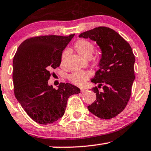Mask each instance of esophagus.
Returning a JSON list of instances; mask_svg holds the SVG:
<instances>
[{
  "label": "esophagus",
  "mask_w": 151,
  "mask_h": 151,
  "mask_svg": "<svg viewBox=\"0 0 151 151\" xmlns=\"http://www.w3.org/2000/svg\"><path fill=\"white\" fill-rule=\"evenodd\" d=\"M86 91H87V90L83 89V88H81V93H84Z\"/></svg>",
  "instance_id": "1"
}]
</instances>
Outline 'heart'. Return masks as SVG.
Returning a JSON list of instances; mask_svg holds the SVG:
<instances>
[{
  "label": "heart",
  "mask_w": 151,
  "mask_h": 151,
  "mask_svg": "<svg viewBox=\"0 0 151 151\" xmlns=\"http://www.w3.org/2000/svg\"><path fill=\"white\" fill-rule=\"evenodd\" d=\"M74 47L76 51L79 55L84 57L86 58H91L92 56L93 51H94V46L91 42L88 41L85 39H80L74 43ZM67 56L66 51H63L60 57V65H63L65 60ZM88 74L83 71H78L72 72L70 74L69 78L70 81L77 86H83L86 83V81L88 79Z\"/></svg>",
  "instance_id": "obj_1"
}]
</instances>
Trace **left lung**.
Segmentation results:
<instances>
[{
	"label": "left lung",
	"instance_id": "obj_1",
	"mask_svg": "<svg viewBox=\"0 0 151 151\" xmlns=\"http://www.w3.org/2000/svg\"><path fill=\"white\" fill-rule=\"evenodd\" d=\"M79 37L96 42L102 51L99 70L91 79L98 84L92 88L96 93V100L88 109L102 119L116 117L127 104L135 79L132 49L117 32L104 26L88 30ZM101 86L103 91H99Z\"/></svg>",
	"mask_w": 151,
	"mask_h": 151
}]
</instances>
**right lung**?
Instances as JSON below:
<instances>
[{
  "label": "right lung",
  "mask_w": 151,
  "mask_h": 151,
  "mask_svg": "<svg viewBox=\"0 0 151 151\" xmlns=\"http://www.w3.org/2000/svg\"><path fill=\"white\" fill-rule=\"evenodd\" d=\"M74 35L28 38L15 53L12 74L14 95L37 123L47 125L62 118L69 97L80 93L79 88L69 83H60L57 90L48 84L51 71L60 66L63 51Z\"/></svg>",
  "instance_id": "right-lung-1"
}]
</instances>
